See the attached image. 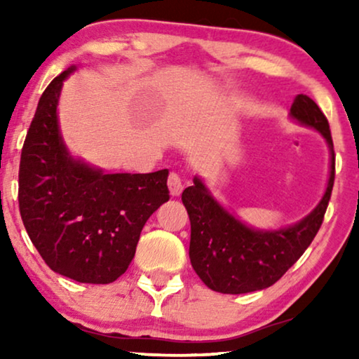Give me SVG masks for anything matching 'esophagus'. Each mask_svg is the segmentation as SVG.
Here are the masks:
<instances>
[{"mask_svg":"<svg viewBox=\"0 0 359 359\" xmlns=\"http://www.w3.org/2000/svg\"><path fill=\"white\" fill-rule=\"evenodd\" d=\"M183 181H181L178 173H170L168 176V189L171 196H180L183 193Z\"/></svg>","mask_w":359,"mask_h":359,"instance_id":"34e87169","label":"esophagus"}]
</instances>
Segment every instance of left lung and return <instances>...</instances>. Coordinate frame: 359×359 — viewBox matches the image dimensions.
<instances>
[{"label":"left lung","mask_w":359,"mask_h":359,"mask_svg":"<svg viewBox=\"0 0 359 359\" xmlns=\"http://www.w3.org/2000/svg\"><path fill=\"white\" fill-rule=\"evenodd\" d=\"M289 116L317 130L330 150L325 193L311 214L283 229H255L230 214L199 176L181 196L191 220V264L201 281L215 292L245 294L273 286L302 257L320 229L335 180L330 126L316 101L306 95L296 96Z\"/></svg>","instance_id":"left-lung-1"}]
</instances>
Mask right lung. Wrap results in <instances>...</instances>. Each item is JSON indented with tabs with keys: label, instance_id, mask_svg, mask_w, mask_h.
<instances>
[{
	"label": "right lung",
	"instance_id": "add662e5",
	"mask_svg": "<svg viewBox=\"0 0 359 359\" xmlns=\"http://www.w3.org/2000/svg\"><path fill=\"white\" fill-rule=\"evenodd\" d=\"M75 70L53 78L39 100L19 165V210L52 271L109 284L129 268L147 220L170 199L168 170L104 173L73 158L57 106L63 81Z\"/></svg>",
	"mask_w": 359,
	"mask_h": 359
}]
</instances>
